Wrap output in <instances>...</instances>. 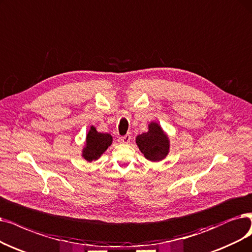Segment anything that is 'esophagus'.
Returning a JSON list of instances; mask_svg holds the SVG:
<instances>
[{
    "label": "esophagus",
    "mask_w": 252,
    "mask_h": 252,
    "mask_svg": "<svg viewBox=\"0 0 252 252\" xmlns=\"http://www.w3.org/2000/svg\"><path fill=\"white\" fill-rule=\"evenodd\" d=\"M130 140H131V133H127L124 136H120L119 137V142L122 144H128Z\"/></svg>",
    "instance_id": "34e87169"
}]
</instances>
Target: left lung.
<instances>
[{
	"instance_id": "obj_1",
	"label": "left lung",
	"mask_w": 252,
	"mask_h": 252,
	"mask_svg": "<svg viewBox=\"0 0 252 252\" xmlns=\"http://www.w3.org/2000/svg\"><path fill=\"white\" fill-rule=\"evenodd\" d=\"M149 130L136 136L135 142L146 159L157 162L164 159L169 152V138L157 122H151Z\"/></svg>"
}]
</instances>
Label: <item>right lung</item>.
Segmentation results:
<instances>
[{
    "label": "right lung",
    "instance_id": "obj_1",
    "mask_svg": "<svg viewBox=\"0 0 252 252\" xmlns=\"http://www.w3.org/2000/svg\"><path fill=\"white\" fill-rule=\"evenodd\" d=\"M113 143V136L109 133L98 132L96 127L91 126L86 136L85 147L82 151V156L89 162L100 158L108 147Z\"/></svg>",
    "mask_w": 252,
    "mask_h": 252
}]
</instances>
